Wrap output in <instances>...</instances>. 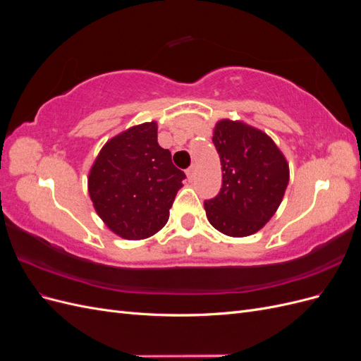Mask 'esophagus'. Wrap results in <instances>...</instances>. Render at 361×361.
<instances>
[{
  "mask_svg": "<svg viewBox=\"0 0 361 361\" xmlns=\"http://www.w3.org/2000/svg\"><path fill=\"white\" fill-rule=\"evenodd\" d=\"M194 173H195V169H194V166H191V167L187 170V176H188V179H192Z\"/></svg>",
  "mask_w": 361,
  "mask_h": 361,
  "instance_id": "esophagus-1",
  "label": "esophagus"
}]
</instances>
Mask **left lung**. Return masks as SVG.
Wrapping results in <instances>:
<instances>
[{
    "label": "left lung",
    "mask_w": 361,
    "mask_h": 361,
    "mask_svg": "<svg viewBox=\"0 0 361 361\" xmlns=\"http://www.w3.org/2000/svg\"><path fill=\"white\" fill-rule=\"evenodd\" d=\"M212 141L223 170L221 190L204 200L209 223L224 235H253L276 214L289 182V166L265 133L243 122L220 120Z\"/></svg>",
    "instance_id": "left-lung-1"
}]
</instances>
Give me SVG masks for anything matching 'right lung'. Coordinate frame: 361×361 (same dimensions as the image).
<instances>
[{
	"label": "right lung",
	"mask_w": 361,
	"mask_h": 361,
	"mask_svg": "<svg viewBox=\"0 0 361 361\" xmlns=\"http://www.w3.org/2000/svg\"><path fill=\"white\" fill-rule=\"evenodd\" d=\"M185 173L158 145L157 122L116 135L97 155L89 174L94 209L125 239H145L166 226Z\"/></svg>",
	"instance_id": "add662e5"
}]
</instances>
